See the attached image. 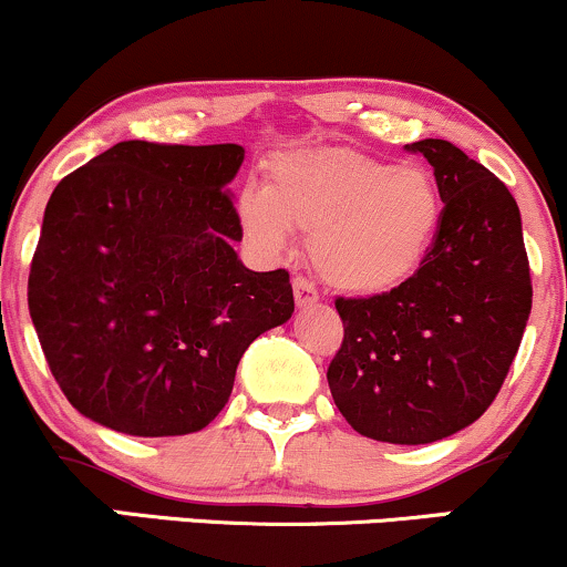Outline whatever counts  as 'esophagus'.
Segmentation results:
<instances>
[{
  "label": "esophagus",
  "mask_w": 567,
  "mask_h": 567,
  "mask_svg": "<svg viewBox=\"0 0 567 567\" xmlns=\"http://www.w3.org/2000/svg\"><path fill=\"white\" fill-rule=\"evenodd\" d=\"M292 296H296L298 306H311L320 301V292H317L315 285H311L306 277L292 279Z\"/></svg>",
  "instance_id": "34e87169"
}]
</instances>
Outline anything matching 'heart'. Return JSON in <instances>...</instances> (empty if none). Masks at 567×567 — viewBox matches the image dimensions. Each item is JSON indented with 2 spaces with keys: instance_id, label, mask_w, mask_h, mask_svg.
Listing matches in <instances>:
<instances>
[{
  "instance_id": "heart-1",
  "label": "heart",
  "mask_w": 567,
  "mask_h": 567,
  "mask_svg": "<svg viewBox=\"0 0 567 567\" xmlns=\"http://www.w3.org/2000/svg\"><path fill=\"white\" fill-rule=\"evenodd\" d=\"M237 213L269 256L290 250L292 229L306 231L324 282L379 296L426 261L442 226V192L426 167H396L354 148H311L271 162L266 192L245 188Z\"/></svg>"
}]
</instances>
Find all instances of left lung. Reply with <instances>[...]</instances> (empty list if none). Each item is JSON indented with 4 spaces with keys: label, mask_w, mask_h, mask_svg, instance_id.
<instances>
[{
    "label": "left lung",
    "mask_w": 567,
    "mask_h": 567,
    "mask_svg": "<svg viewBox=\"0 0 567 567\" xmlns=\"http://www.w3.org/2000/svg\"><path fill=\"white\" fill-rule=\"evenodd\" d=\"M434 167L442 226L426 261L400 288L338 298L343 343L330 394L362 437L426 445L491 408L530 317L519 207L487 167L451 141L405 146Z\"/></svg>",
    "instance_id": "8db88e82"
}]
</instances>
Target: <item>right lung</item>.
<instances>
[{
	"instance_id": "obj_1",
	"label": "right lung",
	"mask_w": 567,
	"mask_h": 567,
	"mask_svg": "<svg viewBox=\"0 0 567 567\" xmlns=\"http://www.w3.org/2000/svg\"><path fill=\"white\" fill-rule=\"evenodd\" d=\"M237 143L122 141L55 186L29 311L66 400L133 437L199 432L245 349L292 317L290 275L250 271L229 184Z\"/></svg>"
}]
</instances>
